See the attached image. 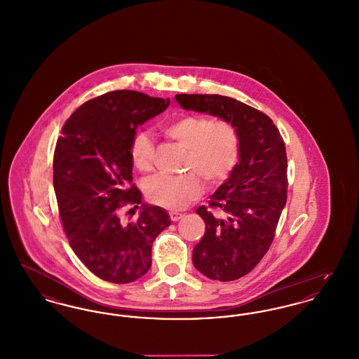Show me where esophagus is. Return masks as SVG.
<instances>
[{
    "label": "esophagus",
    "instance_id": "34e87169",
    "mask_svg": "<svg viewBox=\"0 0 359 359\" xmlns=\"http://www.w3.org/2000/svg\"><path fill=\"white\" fill-rule=\"evenodd\" d=\"M170 217H171L172 222H177V221L182 219L184 215L180 214V212H170Z\"/></svg>",
    "mask_w": 359,
    "mask_h": 359
}]
</instances>
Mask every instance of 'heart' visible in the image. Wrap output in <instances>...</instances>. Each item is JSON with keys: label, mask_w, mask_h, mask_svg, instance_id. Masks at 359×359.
<instances>
[{"label": "heart", "mask_w": 359, "mask_h": 359, "mask_svg": "<svg viewBox=\"0 0 359 359\" xmlns=\"http://www.w3.org/2000/svg\"><path fill=\"white\" fill-rule=\"evenodd\" d=\"M165 136L187 149L183 176L158 175L147 183V195L154 205L182 210L202 194V180L210 186L221 184L234 170L239 154L237 129L226 121L203 116H184L164 126ZM154 147L147 133H137L130 142L132 163L138 171L154 167ZM198 174L196 175V173Z\"/></svg>", "instance_id": "1"}]
</instances>
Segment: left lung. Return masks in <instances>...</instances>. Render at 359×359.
Wrapping results in <instances>:
<instances>
[{"label":"left lung","instance_id":"8db88e82","mask_svg":"<svg viewBox=\"0 0 359 359\" xmlns=\"http://www.w3.org/2000/svg\"><path fill=\"white\" fill-rule=\"evenodd\" d=\"M184 110L230 122L238 132V164L196 214L205 233L194 248V266L211 280L233 281L249 273L268 252L287 203V152L273 121L223 95L177 94ZM216 211L214 212L213 210Z\"/></svg>","mask_w":359,"mask_h":359}]
</instances>
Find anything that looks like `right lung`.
<instances>
[{"instance_id":"add662e5","label":"right lung","mask_w":359,"mask_h":359,"mask_svg":"<svg viewBox=\"0 0 359 359\" xmlns=\"http://www.w3.org/2000/svg\"><path fill=\"white\" fill-rule=\"evenodd\" d=\"M170 106L132 90L83 103L62 129L53 154V188L74 253L104 281L126 284L152 265L154 238L171 224L168 212L142 203L132 184L130 142L137 126ZM142 205L136 223L120 222V208ZM133 208V209H134Z\"/></svg>"}]
</instances>
